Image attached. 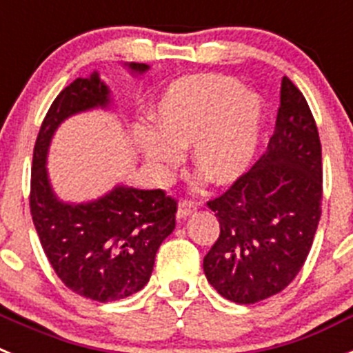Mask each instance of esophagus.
<instances>
[{"label": "esophagus", "mask_w": 353, "mask_h": 353, "mask_svg": "<svg viewBox=\"0 0 353 353\" xmlns=\"http://www.w3.org/2000/svg\"><path fill=\"white\" fill-rule=\"evenodd\" d=\"M194 205L189 203V201H182V203L179 205V210H176V219L179 221H183L187 219V217H191L192 214H194Z\"/></svg>", "instance_id": "1"}]
</instances>
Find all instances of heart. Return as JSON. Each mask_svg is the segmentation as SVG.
Segmentation results:
<instances>
[{"label":"heart","instance_id":"b5f03b06","mask_svg":"<svg viewBox=\"0 0 353 353\" xmlns=\"http://www.w3.org/2000/svg\"><path fill=\"white\" fill-rule=\"evenodd\" d=\"M157 132L138 138L146 166L168 176L180 166V154L192 148V168L217 187L244 179L256 159L265 127L260 95L239 81L217 74L176 79L152 109Z\"/></svg>","mask_w":353,"mask_h":353}]
</instances>
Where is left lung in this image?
Returning a JSON list of instances; mask_svg holds the SVG:
<instances>
[{
	"instance_id": "1",
	"label": "left lung",
	"mask_w": 353,
	"mask_h": 353,
	"mask_svg": "<svg viewBox=\"0 0 353 353\" xmlns=\"http://www.w3.org/2000/svg\"><path fill=\"white\" fill-rule=\"evenodd\" d=\"M322 145L304 95L288 77L267 152L244 179L208 201L219 239L203 260L224 299L254 304L302 269L322 215Z\"/></svg>"
}]
</instances>
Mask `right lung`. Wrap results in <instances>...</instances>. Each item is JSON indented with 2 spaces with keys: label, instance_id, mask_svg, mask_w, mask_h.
<instances>
[{
  "label": "right lung",
  "instance_id": "1",
  "mask_svg": "<svg viewBox=\"0 0 353 353\" xmlns=\"http://www.w3.org/2000/svg\"><path fill=\"white\" fill-rule=\"evenodd\" d=\"M123 67L130 76L150 70L134 61ZM95 109H113L111 90L97 70L56 97L33 150L30 207L43 252L65 286L92 301L111 302L130 297L150 281L157 249L174 230L176 203L161 189L123 183L88 201H65L56 194L48 171L56 130L68 118Z\"/></svg>",
  "mask_w": 353,
  "mask_h": 353
}]
</instances>
